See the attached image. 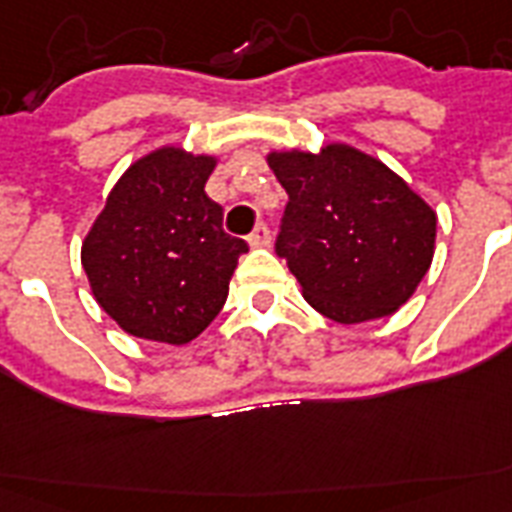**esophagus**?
Returning a JSON list of instances; mask_svg holds the SVG:
<instances>
[{
  "instance_id": "obj_1",
  "label": "esophagus",
  "mask_w": 512,
  "mask_h": 512,
  "mask_svg": "<svg viewBox=\"0 0 512 512\" xmlns=\"http://www.w3.org/2000/svg\"><path fill=\"white\" fill-rule=\"evenodd\" d=\"M248 243H251V248H267V245L272 243V235H269L267 224H259V227L253 229L251 237H248Z\"/></svg>"
}]
</instances>
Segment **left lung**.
I'll return each instance as SVG.
<instances>
[{"instance_id":"8db88e82","label":"left lung","mask_w":512,"mask_h":512,"mask_svg":"<svg viewBox=\"0 0 512 512\" xmlns=\"http://www.w3.org/2000/svg\"><path fill=\"white\" fill-rule=\"evenodd\" d=\"M267 162L288 192L275 251L301 296L342 326L400 310L433 264V208L350 144L269 152Z\"/></svg>"}]
</instances>
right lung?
<instances>
[{
	"mask_svg": "<svg viewBox=\"0 0 512 512\" xmlns=\"http://www.w3.org/2000/svg\"><path fill=\"white\" fill-rule=\"evenodd\" d=\"M211 154L160 146L136 160L106 197L82 243L101 310L130 336L186 344L224 307L245 240L224 232L205 194Z\"/></svg>",
	"mask_w": 512,
	"mask_h": 512,
	"instance_id": "1",
	"label": "right lung"
}]
</instances>
